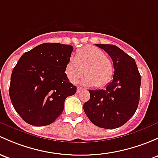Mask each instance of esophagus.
I'll return each instance as SVG.
<instances>
[{
  "label": "esophagus",
  "mask_w": 158,
  "mask_h": 158,
  "mask_svg": "<svg viewBox=\"0 0 158 158\" xmlns=\"http://www.w3.org/2000/svg\"><path fill=\"white\" fill-rule=\"evenodd\" d=\"M82 89H82V87H80V86H77V91H76V92H77V93H79Z\"/></svg>",
  "instance_id": "obj_1"
}]
</instances>
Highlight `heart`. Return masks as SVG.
I'll use <instances>...</instances> for the list:
<instances>
[{"label":"heart","instance_id":"1","mask_svg":"<svg viewBox=\"0 0 158 158\" xmlns=\"http://www.w3.org/2000/svg\"><path fill=\"white\" fill-rule=\"evenodd\" d=\"M82 84L102 88L112 80L114 73L113 63L102 50L94 46H86L76 52L75 57L68 60L65 73L72 83H76L82 75Z\"/></svg>","mask_w":158,"mask_h":158}]
</instances>
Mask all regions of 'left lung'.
Returning a JSON list of instances; mask_svg holds the SVG:
<instances>
[{"mask_svg":"<svg viewBox=\"0 0 158 158\" xmlns=\"http://www.w3.org/2000/svg\"><path fill=\"white\" fill-rule=\"evenodd\" d=\"M114 63L113 81L105 89L89 90L90 99L83 105L91 122L104 129L122 127L135 113L140 97L141 76L135 60L114 44H95Z\"/></svg>","mask_w":158,"mask_h":158,"instance_id":"left-lung-1","label":"left lung"}]
</instances>
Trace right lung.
I'll return each mask as SVG.
<instances>
[{
    "label": "right lung",
    "instance_id": "right-lung-1",
    "mask_svg": "<svg viewBox=\"0 0 158 158\" xmlns=\"http://www.w3.org/2000/svg\"><path fill=\"white\" fill-rule=\"evenodd\" d=\"M73 50L70 44L43 43L27 51L13 68L9 94L13 107L25 122L35 127L54 122L64 101L76 92L65 67Z\"/></svg>",
    "mask_w": 158,
    "mask_h": 158
}]
</instances>
